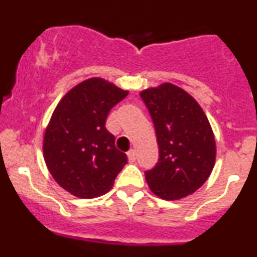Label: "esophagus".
<instances>
[{
	"mask_svg": "<svg viewBox=\"0 0 257 257\" xmlns=\"http://www.w3.org/2000/svg\"><path fill=\"white\" fill-rule=\"evenodd\" d=\"M126 155H128L129 162H131V163L136 162V159H137V152H136V150L131 149L128 153H126Z\"/></svg>",
	"mask_w": 257,
	"mask_h": 257,
	"instance_id": "1",
	"label": "esophagus"
}]
</instances>
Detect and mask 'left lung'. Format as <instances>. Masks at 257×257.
I'll use <instances>...</instances> for the list:
<instances>
[{
	"label": "left lung",
	"instance_id": "8db88e82",
	"mask_svg": "<svg viewBox=\"0 0 257 257\" xmlns=\"http://www.w3.org/2000/svg\"><path fill=\"white\" fill-rule=\"evenodd\" d=\"M155 126L159 160L145 172L150 190L164 200L195 193L210 177L216 158L214 133L199 103L178 85L142 90Z\"/></svg>",
	"mask_w": 257,
	"mask_h": 257
}]
</instances>
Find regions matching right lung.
<instances>
[{
	"label": "right lung",
	"instance_id": "right-lung-1",
	"mask_svg": "<svg viewBox=\"0 0 257 257\" xmlns=\"http://www.w3.org/2000/svg\"><path fill=\"white\" fill-rule=\"evenodd\" d=\"M128 93L94 77L72 88L57 104L43 137V157L54 180L72 195H103L126 164L105 119Z\"/></svg>",
	"mask_w": 257,
	"mask_h": 257
}]
</instances>
